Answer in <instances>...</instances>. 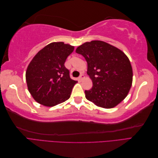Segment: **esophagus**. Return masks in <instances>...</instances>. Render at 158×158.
Returning a JSON list of instances; mask_svg holds the SVG:
<instances>
[{
  "instance_id": "34e87169",
  "label": "esophagus",
  "mask_w": 158,
  "mask_h": 158,
  "mask_svg": "<svg viewBox=\"0 0 158 158\" xmlns=\"http://www.w3.org/2000/svg\"><path fill=\"white\" fill-rule=\"evenodd\" d=\"M83 78H84V76L83 74H81V75L79 76V78H78V79H79L80 80H82Z\"/></svg>"
}]
</instances>
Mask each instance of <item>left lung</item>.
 <instances>
[{"label":"left lung","mask_w":158,"mask_h":158,"mask_svg":"<svg viewBox=\"0 0 158 158\" xmlns=\"http://www.w3.org/2000/svg\"><path fill=\"white\" fill-rule=\"evenodd\" d=\"M76 52L88 63L87 74L93 82L85 90V98L97 106L110 109L125 99L132 82V69L127 56L102 41L84 43Z\"/></svg>","instance_id":"obj_1"}]
</instances>
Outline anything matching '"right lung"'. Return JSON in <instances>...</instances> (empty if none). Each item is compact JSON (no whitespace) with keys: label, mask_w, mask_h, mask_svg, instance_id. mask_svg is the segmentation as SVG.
Returning <instances> with one entry per match:
<instances>
[{"label":"right lung","mask_w":158,"mask_h":158,"mask_svg":"<svg viewBox=\"0 0 158 158\" xmlns=\"http://www.w3.org/2000/svg\"><path fill=\"white\" fill-rule=\"evenodd\" d=\"M74 49L63 42H53L33 57L27 66L26 79L28 90L37 103L52 107L69 99L78 82L70 78L64 63Z\"/></svg>","instance_id":"right-lung-1"}]
</instances>
